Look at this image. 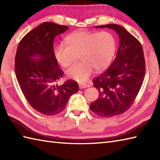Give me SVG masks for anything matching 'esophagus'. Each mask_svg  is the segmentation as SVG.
I'll return each mask as SVG.
<instances>
[{"label":"esophagus","instance_id":"obj_1","mask_svg":"<svg viewBox=\"0 0 160 160\" xmlns=\"http://www.w3.org/2000/svg\"><path fill=\"white\" fill-rule=\"evenodd\" d=\"M87 87H88V85L85 83H80L79 84V87H80V89H84V88H86Z\"/></svg>","mask_w":160,"mask_h":160}]
</instances>
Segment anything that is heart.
Masks as SVG:
<instances>
[{
  "label": "heart",
  "instance_id": "b5f03b06",
  "mask_svg": "<svg viewBox=\"0 0 160 160\" xmlns=\"http://www.w3.org/2000/svg\"><path fill=\"white\" fill-rule=\"evenodd\" d=\"M66 45L54 48L53 55L60 66L67 68L80 55L82 62L66 71L67 76L79 82L87 81L93 72L104 70L109 65L116 49L114 36L108 32H76L64 39Z\"/></svg>",
  "mask_w": 160,
  "mask_h": 160
}]
</instances>
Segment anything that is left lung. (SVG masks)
<instances>
[{"label":"left lung","mask_w":160,"mask_h":160,"mask_svg":"<svg viewBox=\"0 0 160 160\" xmlns=\"http://www.w3.org/2000/svg\"><path fill=\"white\" fill-rule=\"evenodd\" d=\"M95 28L113 29L120 38L113 63L93 80L100 97L90 104L96 115L111 118L124 113L133 103L145 76L144 56L139 40L122 26L109 24Z\"/></svg>","instance_id":"obj_1"}]
</instances>
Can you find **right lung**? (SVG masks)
<instances>
[{"label":"right lung","instance_id":"add662e5","mask_svg":"<svg viewBox=\"0 0 160 160\" xmlns=\"http://www.w3.org/2000/svg\"><path fill=\"white\" fill-rule=\"evenodd\" d=\"M69 29L53 22L41 23L20 40L15 56V73L28 103L39 113L55 115L66 107L70 96L79 91L77 82L56 83L64 72L53 55V40Z\"/></svg>","mask_w":160,"mask_h":160}]
</instances>
